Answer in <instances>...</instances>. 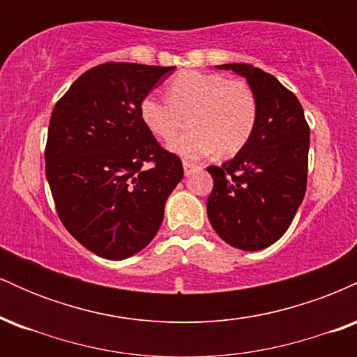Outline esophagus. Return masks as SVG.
I'll return each mask as SVG.
<instances>
[{"mask_svg":"<svg viewBox=\"0 0 357 357\" xmlns=\"http://www.w3.org/2000/svg\"><path fill=\"white\" fill-rule=\"evenodd\" d=\"M183 167H184V174H186V176L192 174L195 171L202 169V166H196V165H192V162H188V161L183 162Z\"/></svg>","mask_w":357,"mask_h":357,"instance_id":"1","label":"esophagus"}]
</instances>
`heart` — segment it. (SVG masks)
Returning <instances> with one entry per match:
<instances>
[{"label":"heart","instance_id":"1","mask_svg":"<svg viewBox=\"0 0 357 357\" xmlns=\"http://www.w3.org/2000/svg\"><path fill=\"white\" fill-rule=\"evenodd\" d=\"M139 117L153 136L165 141L176 136L188 119L190 130L169 142V149L184 159L204 158L215 149L231 155L253 136L258 99L245 80L184 70L167 84V99L153 92L142 97Z\"/></svg>","mask_w":357,"mask_h":357}]
</instances>
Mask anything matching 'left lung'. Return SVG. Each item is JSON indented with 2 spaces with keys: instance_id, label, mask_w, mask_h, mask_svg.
<instances>
[{
  "instance_id": "8db88e82",
  "label": "left lung",
  "mask_w": 357,
  "mask_h": 357,
  "mask_svg": "<svg viewBox=\"0 0 357 357\" xmlns=\"http://www.w3.org/2000/svg\"><path fill=\"white\" fill-rule=\"evenodd\" d=\"M216 68L247 79L257 93L258 121L235 158L208 167V218L228 245L257 252L284 235L304 199L310 129L301 102L273 75L248 63Z\"/></svg>"
}]
</instances>
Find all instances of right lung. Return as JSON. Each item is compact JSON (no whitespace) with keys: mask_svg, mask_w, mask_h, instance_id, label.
Wrapping results in <instances>:
<instances>
[{"mask_svg":"<svg viewBox=\"0 0 357 357\" xmlns=\"http://www.w3.org/2000/svg\"><path fill=\"white\" fill-rule=\"evenodd\" d=\"M176 67L107 61L56 102L45 171L68 233L107 260L136 255L154 238L183 162L139 117V102Z\"/></svg>","mask_w":357,"mask_h":357,"instance_id":"obj_1","label":"right lung"}]
</instances>
